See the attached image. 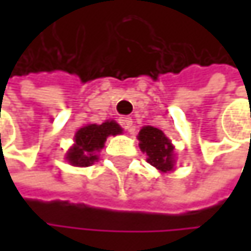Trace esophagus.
<instances>
[{"label": "esophagus", "mask_w": 251, "mask_h": 251, "mask_svg": "<svg viewBox=\"0 0 251 251\" xmlns=\"http://www.w3.org/2000/svg\"><path fill=\"white\" fill-rule=\"evenodd\" d=\"M119 124H121V126L124 127V129H126V130H130L132 129V119L130 118H121L119 119Z\"/></svg>", "instance_id": "1"}]
</instances>
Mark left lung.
Here are the masks:
<instances>
[{"label": "left lung", "instance_id": "8db88e82", "mask_svg": "<svg viewBox=\"0 0 251 251\" xmlns=\"http://www.w3.org/2000/svg\"><path fill=\"white\" fill-rule=\"evenodd\" d=\"M139 148L148 155L147 161L161 173L175 169V147L163 130L154 126H144L139 133Z\"/></svg>", "mask_w": 251, "mask_h": 251}]
</instances>
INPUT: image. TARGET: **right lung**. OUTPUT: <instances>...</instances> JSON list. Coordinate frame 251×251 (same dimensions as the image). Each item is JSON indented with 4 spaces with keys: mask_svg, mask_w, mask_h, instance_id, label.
<instances>
[{
    "mask_svg": "<svg viewBox=\"0 0 251 251\" xmlns=\"http://www.w3.org/2000/svg\"><path fill=\"white\" fill-rule=\"evenodd\" d=\"M122 133V127L115 121H106L101 125L90 124L76 130L75 144L68 150L67 160L76 167H88L99 160L97 152L104 147L107 136Z\"/></svg>",
    "mask_w": 251,
    "mask_h": 251,
    "instance_id": "1",
    "label": "right lung"
}]
</instances>
